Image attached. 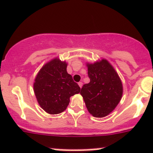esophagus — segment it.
I'll return each mask as SVG.
<instances>
[{
    "mask_svg": "<svg viewBox=\"0 0 153 153\" xmlns=\"http://www.w3.org/2000/svg\"><path fill=\"white\" fill-rule=\"evenodd\" d=\"M78 85H79V86L80 87V88H82V85H83V83H82V82H79L78 83Z\"/></svg>",
    "mask_w": 153,
    "mask_h": 153,
    "instance_id": "esophagus-1",
    "label": "esophagus"
}]
</instances>
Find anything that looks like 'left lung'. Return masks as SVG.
Instances as JSON below:
<instances>
[{"label":"left lung","mask_w":153,"mask_h":153,"mask_svg":"<svg viewBox=\"0 0 153 153\" xmlns=\"http://www.w3.org/2000/svg\"><path fill=\"white\" fill-rule=\"evenodd\" d=\"M90 83L82 87L81 94L89 112L102 118L112 112L121 100L123 87L118 74L107 60L87 63Z\"/></svg>","instance_id":"8db88e82"}]
</instances>
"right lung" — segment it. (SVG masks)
<instances>
[{
	"label": "right lung",
	"instance_id": "add662e5",
	"mask_svg": "<svg viewBox=\"0 0 153 153\" xmlns=\"http://www.w3.org/2000/svg\"><path fill=\"white\" fill-rule=\"evenodd\" d=\"M67 64L55 58L39 70L34 83L37 102L50 114H61L66 109L70 97L79 93L78 84L66 71Z\"/></svg>",
	"mask_w": 153,
	"mask_h": 153
}]
</instances>
